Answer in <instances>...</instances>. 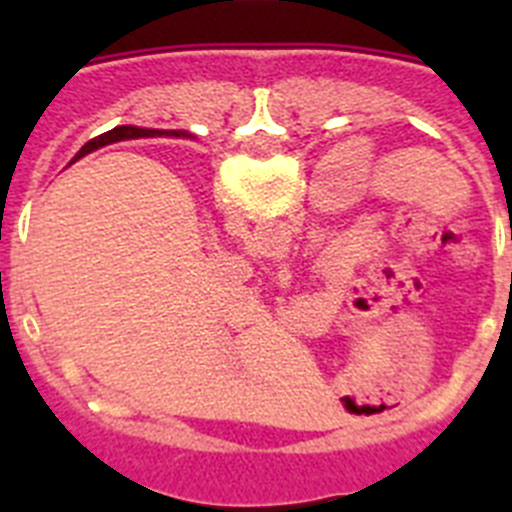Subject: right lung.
<instances>
[{
	"mask_svg": "<svg viewBox=\"0 0 512 512\" xmlns=\"http://www.w3.org/2000/svg\"><path fill=\"white\" fill-rule=\"evenodd\" d=\"M156 133H158V130L135 128V125H120V128H112V130H107V133L99 135V138L89 140L87 146L76 153V158L87 156L89 151H94V148H99V146H107V143H117V140H130V138H148V135H156ZM171 135H187V133H174V130H171ZM76 158H74V161H76Z\"/></svg>",
	"mask_w": 512,
	"mask_h": 512,
	"instance_id": "1",
	"label": "right lung"
}]
</instances>
